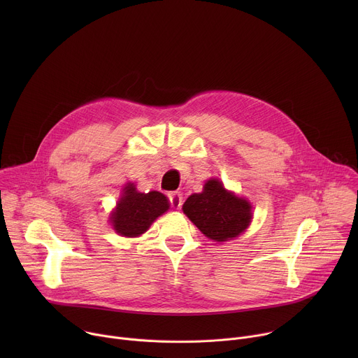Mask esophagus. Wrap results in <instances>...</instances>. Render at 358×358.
<instances>
[{
    "instance_id": "obj_1",
    "label": "esophagus",
    "mask_w": 358,
    "mask_h": 358,
    "mask_svg": "<svg viewBox=\"0 0 358 358\" xmlns=\"http://www.w3.org/2000/svg\"><path fill=\"white\" fill-rule=\"evenodd\" d=\"M169 198H170V202H171V207L174 210L181 208V206H182V195L180 192H170Z\"/></svg>"
}]
</instances>
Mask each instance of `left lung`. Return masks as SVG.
Listing matches in <instances>:
<instances>
[{"instance_id": "obj_1", "label": "left lung", "mask_w": 358, "mask_h": 358, "mask_svg": "<svg viewBox=\"0 0 358 358\" xmlns=\"http://www.w3.org/2000/svg\"><path fill=\"white\" fill-rule=\"evenodd\" d=\"M182 211L203 235L215 242L239 236L252 220L250 203L225 189L218 178L208 180L202 192L189 195Z\"/></svg>"}]
</instances>
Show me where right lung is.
Listing matches in <instances>:
<instances>
[{"label": "right lung", "mask_w": 358, "mask_h": 358, "mask_svg": "<svg viewBox=\"0 0 358 358\" xmlns=\"http://www.w3.org/2000/svg\"><path fill=\"white\" fill-rule=\"evenodd\" d=\"M169 208L170 202L164 194L159 191L138 192L136 185L129 182L110 215V222L119 235L134 238L144 234Z\"/></svg>", "instance_id": "1"}]
</instances>
